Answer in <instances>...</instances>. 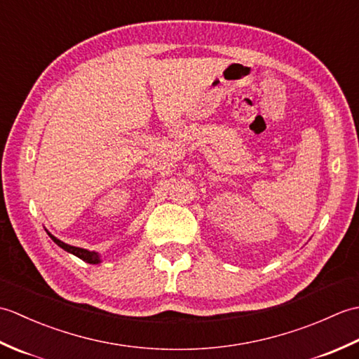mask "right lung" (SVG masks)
Here are the masks:
<instances>
[{"instance_id": "obj_1", "label": "right lung", "mask_w": 359, "mask_h": 359, "mask_svg": "<svg viewBox=\"0 0 359 359\" xmlns=\"http://www.w3.org/2000/svg\"><path fill=\"white\" fill-rule=\"evenodd\" d=\"M48 234H49V238H50L53 242H55L60 248H63L65 251H67V253H71V255H74V256L80 257L81 261H85V262H88V264H100V262H102V255L98 253V251H89V250H86V248H80V247L69 245V243H65L63 241L57 239L55 236L50 234L49 231H48Z\"/></svg>"}]
</instances>
